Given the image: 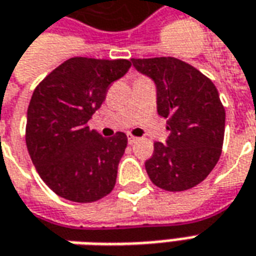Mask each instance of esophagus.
Listing matches in <instances>:
<instances>
[{"mask_svg": "<svg viewBox=\"0 0 256 256\" xmlns=\"http://www.w3.org/2000/svg\"><path fill=\"white\" fill-rule=\"evenodd\" d=\"M136 140H138V138H136V136H132V135H130V136H128V144H130V145L135 144Z\"/></svg>", "mask_w": 256, "mask_h": 256, "instance_id": "34e87169", "label": "esophagus"}]
</instances>
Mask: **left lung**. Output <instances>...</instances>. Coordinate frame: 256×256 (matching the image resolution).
<instances>
[{"label": "left lung", "mask_w": 256, "mask_h": 256, "mask_svg": "<svg viewBox=\"0 0 256 256\" xmlns=\"http://www.w3.org/2000/svg\"><path fill=\"white\" fill-rule=\"evenodd\" d=\"M134 68L156 86L158 114L168 120L170 135L155 142L145 162L149 179L168 192L202 183L217 164L222 149L226 111L210 78L174 58L131 59Z\"/></svg>", "instance_id": "obj_1"}]
</instances>
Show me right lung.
Returning a JSON list of instances; mask_svg holds the SVG:
<instances>
[{"label": "right lung", "instance_id": "1", "mask_svg": "<svg viewBox=\"0 0 256 256\" xmlns=\"http://www.w3.org/2000/svg\"><path fill=\"white\" fill-rule=\"evenodd\" d=\"M131 68L125 59L72 58L44 77L32 94L26 146L36 170L58 196L97 202L114 188L126 135L111 138L87 122L106 100L110 84Z\"/></svg>", "mask_w": 256, "mask_h": 256}]
</instances>
